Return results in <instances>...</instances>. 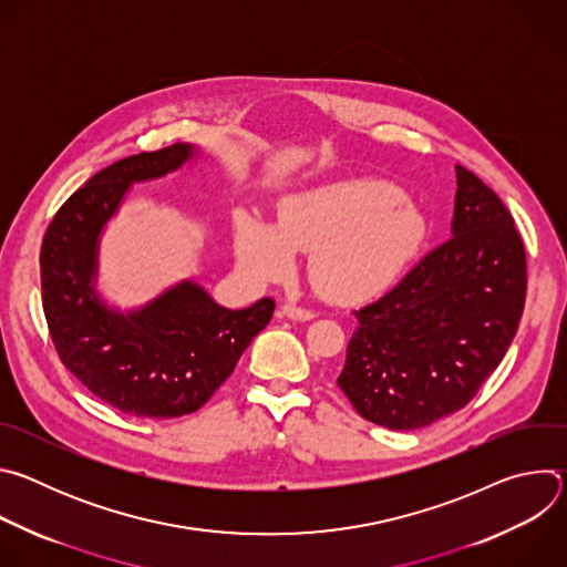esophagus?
<instances>
[{
	"instance_id": "obj_1",
	"label": "esophagus",
	"mask_w": 567,
	"mask_h": 567,
	"mask_svg": "<svg viewBox=\"0 0 567 567\" xmlns=\"http://www.w3.org/2000/svg\"><path fill=\"white\" fill-rule=\"evenodd\" d=\"M280 313L287 316V318H291V320H302V322L313 318V311H309V309H305V307H298V305H293V302H285V305L280 307Z\"/></svg>"
}]
</instances>
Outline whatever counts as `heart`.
Returning <instances> with one entry per match:
<instances>
[{
    "label": "heart",
    "instance_id": "b5f03b06",
    "mask_svg": "<svg viewBox=\"0 0 567 567\" xmlns=\"http://www.w3.org/2000/svg\"><path fill=\"white\" fill-rule=\"evenodd\" d=\"M426 233V215L396 186L343 179L285 197L276 226L241 217L233 245L239 269L262 282L289 276L293 251H311L309 276L322 293L365 300L403 274Z\"/></svg>",
    "mask_w": 567,
    "mask_h": 567
}]
</instances>
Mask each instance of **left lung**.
I'll use <instances>...</instances> for the list:
<instances>
[{
    "label": "left lung",
    "mask_w": 567,
    "mask_h": 567,
    "mask_svg": "<svg viewBox=\"0 0 567 567\" xmlns=\"http://www.w3.org/2000/svg\"><path fill=\"white\" fill-rule=\"evenodd\" d=\"M455 177L451 237L354 311L337 379L363 420L392 431L464 409L507 354L525 307V247L509 210L466 168Z\"/></svg>",
    "instance_id": "8db88e82"
}]
</instances>
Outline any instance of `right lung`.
Wrapping results in <instances>:
<instances>
[{
  "mask_svg": "<svg viewBox=\"0 0 567 567\" xmlns=\"http://www.w3.org/2000/svg\"><path fill=\"white\" fill-rule=\"evenodd\" d=\"M199 154V145L175 143L116 161L62 204L42 241V305L60 361L125 415L171 420L202 409L276 309L271 298L226 309L195 280L132 309L96 289L101 235L130 188L164 179Z\"/></svg>",
  "mask_w": 567,
  "mask_h": 567,
  "instance_id": "add662e5",
  "label": "right lung"
}]
</instances>
